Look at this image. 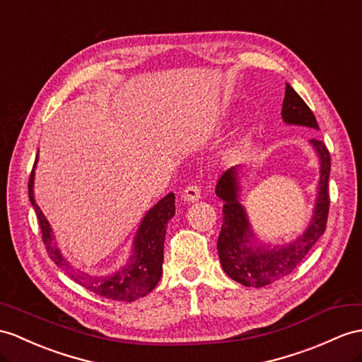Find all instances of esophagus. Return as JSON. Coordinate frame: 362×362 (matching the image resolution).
I'll return each instance as SVG.
<instances>
[{"mask_svg": "<svg viewBox=\"0 0 362 362\" xmlns=\"http://www.w3.org/2000/svg\"><path fill=\"white\" fill-rule=\"evenodd\" d=\"M182 198L187 202H195L201 198V189L198 186H195V184H192V186H187L186 190H184Z\"/></svg>", "mask_w": 362, "mask_h": 362, "instance_id": "34e87169", "label": "esophagus"}]
</instances>
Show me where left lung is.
I'll return each instance as SVG.
<instances>
[{"instance_id":"obj_1","label":"left lung","mask_w":362,"mask_h":362,"mask_svg":"<svg viewBox=\"0 0 362 362\" xmlns=\"http://www.w3.org/2000/svg\"><path fill=\"white\" fill-rule=\"evenodd\" d=\"M286 124L318 130L315 115L292 86H286L281 110ZM320 161V181L315 207L305 230L284 244L262 243L252 228L247 210L241 202L243 165L228 169L216 184V197L224 202L223 227L218 236V255L224 272L245 287H264L292 273L325 230L329 215L330 153L320 139H308Z\"/></svg>"}]
</instances>
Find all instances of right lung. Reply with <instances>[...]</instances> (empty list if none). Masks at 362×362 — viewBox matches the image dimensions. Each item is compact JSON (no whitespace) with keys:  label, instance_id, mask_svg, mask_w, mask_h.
Wrapping results in <instances>:
<instances>
[{"label":"right lung","instance_id":"add662e5","mask_svg":"<svg viewBox=\"0 0 362 362\" xmlns=\"http://www.w3.org/2000/svg\"><path fill=\"white\" fill-rule=\"evenodd\" d=\"M38 156L35 160L33 169L29 180V199L37 211L40 227L42 232V241L46 245L49 257L66 275L72 278L75 283L90 290L95 295L103 298L115 299V301L132 303L151 293L156 287L158 281L163 275V259H164V240L165 227L175 215V195L161 198L156 204L147 210L143 221L139 223L132 243V253L124 266L117 269L109 275H98V273H87L76 269L72 262H69L61 253L55 241L54 230L44 216L41 209L35 201L33 184H35V167H37Z\"/></svg>","mask_w":362,"mask_h":362}]
</instances>
